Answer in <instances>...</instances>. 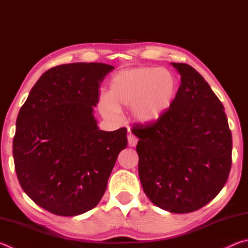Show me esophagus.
I'll return each mask as SVG.
<instances>
[{
  "mask_svg": "<svg viewBox=\"0 0 248 248\" xmlns=\"http://www.w3.org/2000/svg\"><path fill=\"white\" fill-rule=\"evenodd\" d=\"M128 143L130 146H136L138 143V138L131 132H130L128 136Z\"/></svg>",
  "mask_w": 248,
  "mask_h": 248,
  "instance_id": "1",
  "label": "esophagus"
}]
</instances>
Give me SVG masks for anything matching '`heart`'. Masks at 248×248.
<instances>
[{"mask_svg":"<svg viewBox=\"0 0 248 248\" xmlns=\"http://www.w3.org/2000/svg\"><path fill=\"white\" fill-rule=\"evenodd\" d=\"M176 91V78L166 69L124 70L110 79L108 95L99 98V108L108 118H115L120 108L131 107L134 119L151 123L167 111Z\"/></svg>","mask_w":248,"mask_h":248,"instance_id":"obj_1","label":"heart"}]
</instances>
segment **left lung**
I'll list each match as a JSON object with an SVG mask.
<instances>
[{
  "label": "left lung",
  "mask_w": 248,
  "mask_h": 248,
  "mask_svg": "<svg viewBox=\"0 0 248 248\" xmlns=\"http://www.w3.org/2000/svg\"><path fill=\"white\" fill-rule=\"evenodd\" d=\"M180 85L161 118L134 124L139 138V176L148 198L173 213H189L209 203L228 180L232 133L224 107L199 72L171 63Z\"/></svg>",
  "instance_id": "obj_1"
}]
</instances>
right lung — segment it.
<instances>
[{
	"mask_svg": "<svg viewBox=\"0 0 248 248\" xmlns=\"http://www.w3.org/2000/svg\"><path fill=\"white\" fill-rule=\"evenodd\" d=\"M114 70L105 63H69L41 75L16 120L13 156L23 190L57 216L95 208L106 191L127 128L103 131L93 107L98 89Z\"/></svg>",
	"mask_w": 248,
	"mask_h": 248,
	"instance_id": "right-lung-1",
	"label": "right lung"
}]
</instances>
